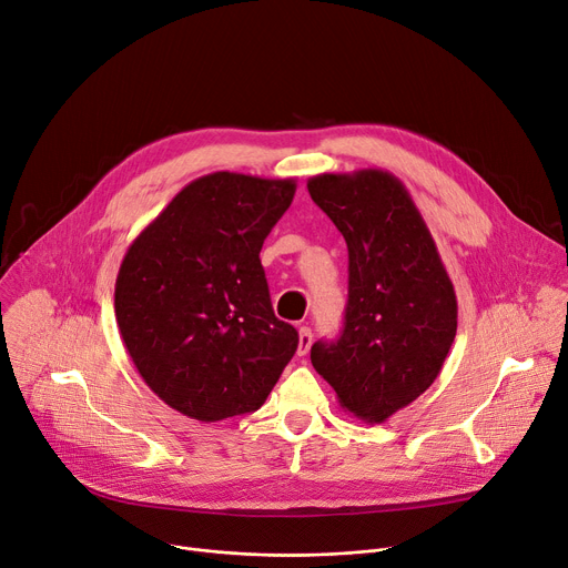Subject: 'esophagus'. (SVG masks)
I'll return each instance as SVG.
<instances>
[{"mask_svg": "<svg viewBox=\"0 0 568 568\" xmlns=\"http://www.w3.org/2000/svg\"><path fill=\"white\" fill-rule=\"evenodd\" d=\"M312 341H314V334H312L310 327H300V329H297V355H300V357H304V355L310 353Z\"/></svg>", "mask_w": 568, "mask_h": 568, "instance_id": "esophagus-1", "label": "esophagus"}]
</instances>
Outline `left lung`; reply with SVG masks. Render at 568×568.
<instances>
[{
	"instance_id": "8db88e82",
	"label": "left lung",
	"mask_w": 568,
	"mask_h": 568,
	"mask_svg": "<svg viewBox=\"0 0 568 568\" xmlns=\"http://www.w3.org/2000/svg\"><path fill=\"white\" fill-rule=\"evenodd\" d=\"M312 200L347 243L343 334L312 364L343 412L384 423L432 386L457 334V295L405 184L386 170L323 172Z\"/></svg>"
}]
</instances>
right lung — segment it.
<instances>
[{
	"mask_svg": "<svg viewBox=\"0 0 568 568\" xmlns=\"http://www.w3.org/2000/svg\"><path fill=\"white\" fill-rule=\"evenodd\" d=\"M293 195L295 180L211 172L126 247L118 329L168 407L202 423L254 412L295 355L297 332L275 316L258 258Z\"/></svg>",
	"mask_w": 568,
	"mask_h": 568,
	"instance_id": "obj_1",
	"label": "right lung"
}]
</instances>
